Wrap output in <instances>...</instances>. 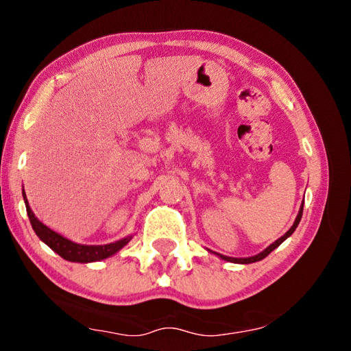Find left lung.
Returning a JSON list of instances; mask_svg holds the SVG:
<instances>
[{
	"mask_svg": "<svg viewBox=\"0 0 351 351\" xmlns=\"http://www.w3.org/2000/svg\"><path fill=\"white\" fill-rule=\"evenodd\" d=\"M302 213H304V203H302V207H300V210H299V215H297V218H295V221H294V224L291 226V229L288 230L287 234H285L283 237H280V239H278L277 241H274L272 243L271 246H268L265 249L263 252H260V254H257V255H254V257H246V258H234V257H226V255H219V257H221L223 260H226V261H232V263H243V265H247V263H254V261H260V260H263L265 257H268V255L274 251V249L277 247V246H280L282 243L288 239V237L294 232L295 230V228L297 226H299V223H300V218H302Z\"/></svg>",
	"mask_w": 351,
	"mask_h": 351,
	"instance_id": "obj_1",
	"label": "left lung"
}]
</instances>
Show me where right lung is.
<instances>
[{
	"mask_svg": "<svg viewBox=\"0 0 351 351\" xmlns=\"http://www.w3.org/2000/svg\"><path fill=\"white\" fill-rule=\"evenodd\" d=\"M23 197H25V203H26V210L29 219H31L32 229L35 230V234L40 237L41 241H45L47 246H49L52 251L57 252L60 257L68 261H79V263H88V261H99L104 260L110 255L116 254L119 249H122L127 243L132 240V237H127V239H122L116 243H110V245H104V246H86V245H77V243H73L64 237L58 235L54 230L47 228L41 221H38L37 217L34 215V212L31 210V207L27 204L26 199V193L23 190Z\"/></svg>",
	"mask_w": 351,
	"mask_h": 351,
	"instance_id": "obj_1",
	"label": "right lung"
}]
</instances>
